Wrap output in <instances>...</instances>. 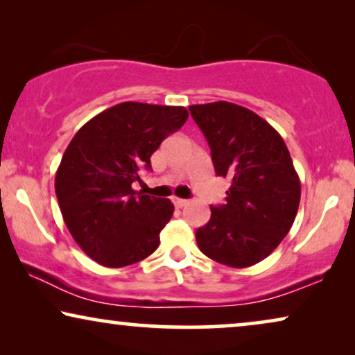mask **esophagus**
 <instances>
[{"mask_svg": "<svg viewBox=\"0 0 355 355\" xmlns=\"http://www.w3.org/2000/svg\"><path fill=\"white\" fill-rule=\"evenodd\" d=\"M173 203H174V205H176L178 208H182V207L187 205V200H184V198H179V197H174V198H173Z\"/></svg>", "mask_w": 355, "mask_h": 355, "instance_id": "obj_1", "label": "esophagus"}]
</instances>
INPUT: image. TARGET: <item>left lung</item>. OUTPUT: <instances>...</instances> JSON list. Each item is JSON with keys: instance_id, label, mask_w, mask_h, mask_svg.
I'll list each match as a JSON object with an SVG mask.
<instances>
[{"instance_id": "8db88e82", "label": "left lung", "mask_w": 355, "mask_h": 355, "mask_svg": "<svg viewBox=\"0 0 355 355\" xmlns=\"http://www.w3.org/2000/svg\"><path fill=\"white\" fill-rule=\"evenodd\" d=\"M205 135L218 176L230 179L225 205L196 232L208 259L247 268L266 259L297 215L300 181L289 150L273 125L230 101L189 106Z\"/></svg>"}]
</instances>
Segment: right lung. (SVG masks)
<instances>
[{
    "label": "right lung",
    "mask_w": 355,
    "mask_h": 355,
    "mask_svg": "<svg viewBox=\"0 0 355 355\" xmlns=\"http://www.w3.org/2000/svg\"><path fill=\"white\" fill-rule=\"evenodd\" d=\"M187 118L184 106L124 101L92 118L67 145L55 178L58 203L71 236L96 263L121 268L157 250L174 205L132 184Z\"/></svg>",
    "instance_id": "1"
}]
</instances>
